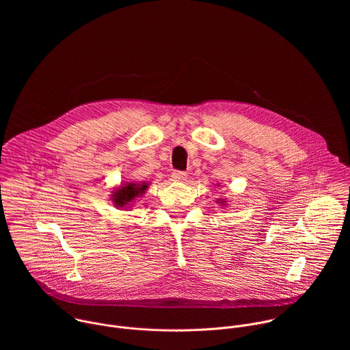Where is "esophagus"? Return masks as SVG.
I'll return each instance as SVG.
<instances>
[{"label":"esophagus","mask_w":350,"mask_h":350,"mask_svg":"<svg viewBox=\"0 0 350 350\" xmlns=\"http://www.w3.org/2000/svg\"><path fill=\"white\" fill-rule=\"evenodd\" d=\"M172 178H173V181H184L187 178V173L180 172V170H174L172 173Z\"/></svg>","instance_id":"esophagus-1"}]
</instances>
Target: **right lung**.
Segmentation results:
<instances>
[{"mask_svg":"<svg viewBox=\"0 0 350 350\" xmlns=\"http://www.w3.org/2000/svg\"><path fill=\"white\" fill-rule=\"evenodd\" d=\"M146 189V184H141V185H137V184H127L122 188H119L115 195H113V199L118 206L123 208L127 202H130L131 199H134L135 196L141 195L144 191Z\"/></svg>","mask_w":350,"mask_h":350,"instance_id":"1","label":"right lung"}]
</instances>
